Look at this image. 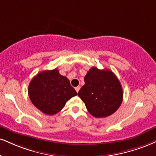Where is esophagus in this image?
Returning a JSON list of instances; mask_svg holds the SVG:
<instances>
[{
    "mask_svg": "<svg viewBox=\"0 0 156 156\" xmlns=\"http://www.w3.org/2000/svg\"><path fill=\"white\" fill-rule=\"evenodd\" d=\"M80 89V86H77V87L75 88V89H76V91L77 92H78V91H79Z\"/></svg>",
    "mask_w": 156,
    "mask_h": 156,
    "instance_id": "34e87169",
    "label": "esophagus"
}]
</instances>
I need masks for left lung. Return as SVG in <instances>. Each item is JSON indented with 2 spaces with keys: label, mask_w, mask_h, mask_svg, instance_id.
I'll return each instance as SVG.
<instances>
[{
  "label": "left lung",
  "mask_w": 156,
  "mask_h": 156,
  "mask_svg": "<svg viewBox=\"0 0 156 156\" xmlns=\"http://www.w3.org/2000/svg\"><path fill=\"white\" fill-rule=\"evenodd\" d=\"M84 81L78 95L89 113L95 118H105L119 109L123 92L121 83L111 70L91 67L84 77Z\"/></svg>",
  "instance_id": "1"
}]
</instances>
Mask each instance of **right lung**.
<instances>
[{"label":"right lung","instance_id":"add662e5","mask_svg":"<svg viewBox=\"0 0 156 156\" xmlns=\"http://www.w3.org/2000/svg\"><path fill=\"white\" fill-rule=\"evenodd\" d=\"M28 94L38 110L46 115H54L78 94L70 80L61 76L56 68L37 73L28 86Z\"/></svg>","mask_w":156,"mask_h":156}]
</instances>
